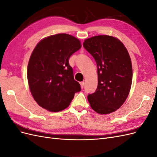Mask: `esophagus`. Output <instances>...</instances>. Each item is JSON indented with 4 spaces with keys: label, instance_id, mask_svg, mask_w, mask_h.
Returning <instances> with one entry per match:
<instances>
[{
    "label": "esophagus",
    "instance_id": "esophagus-1",
    "mask_svg": "<svg viewBox=\"0 0 157 157\" xmlns=\"http://www.w3.org/2000/svg\"><path fill=\"white\" fill-rule=\"evenodd\" d=\"M80 87H81V88H83L84 86V82H80Z\"/></svg>",
    "mask_w": 157,
    "mask_h": 157
}]
</instances>
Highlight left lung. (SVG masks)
<instances>
[{
    "label": "left lung",
    "mask_w": 157,
    "mask_h": 157,
    "mask_svg": "<svg viewBox=\"0 0 157 157\" xmlns=\"http://www.w3.org/2000/svg\"><path fill=\"white\" fill-rule=\"evenodd\" d=\"M83 46L98 66V87L88 96L90 107L101 115L117 111L132 86V66L127 49L119 39L109 35L89 38Z\"/></svg>",
    "instance_id": "obj_1"
}]
</instances>
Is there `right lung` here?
Returning a JSON list of instances; mask_svg holds the SVG:
<instances>
[{"label": "right lung", "instance_id": "1", "mask_svg": "<svg viewBox=\"0 0 157 157\" xmlns=\"http://www.w3.org/2000/svg\"><path fill=\"white\" fill-rule=\"evenodd\" d=\"M80 48L78 39L65 33L47 36L35 46L27 66V80L32 96L41 107L62 111L80 91L69 63L71 56Z\"/></svg>", "mask_w": 157, "mask_h": 157}]
</instances>
